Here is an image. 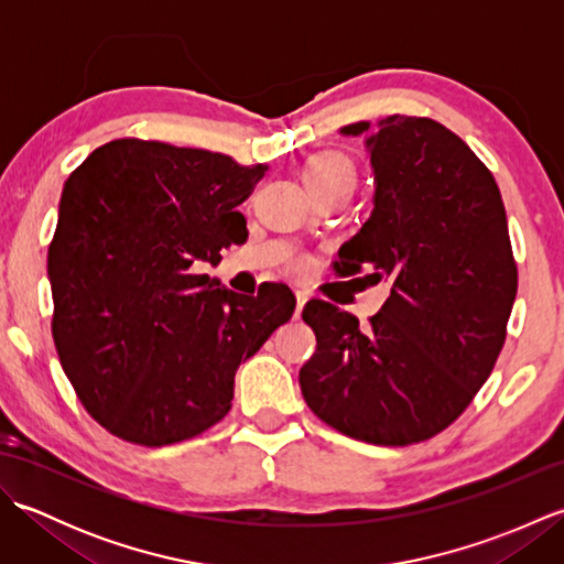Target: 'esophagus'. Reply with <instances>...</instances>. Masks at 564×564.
<instances>
[{"instance_id": "esophagus-1", "label": "esophagus", "mask_w": 564, "mask_h": 564, "mask_svg": "<svg viewBox=\"0 0 564 564\" xmlns=\"http://www.w3.org/2000/svg\"><path fill=\"white\" fill-rule=\"evenodd\" d=\"M295 297H297V305H295V317H301V313H303V307H305V303H307V291H295Z\"/></svg>"}]
</instances>
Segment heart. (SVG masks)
Returning <instances> with one entry per match:
<instances>
[{
  "mask_svg": "<svg viewBox=\"0 0 564 564\" xmlns=\"http://www.w3.org/2000/svg\"><path fill=\"white\" fill-rule=\"evenodd\" d=\"M310 191H319L325 186H356V166L341 152H322L305 164L303 170ZM305 257H295L291 261L293 269L305 267Z\"/></svg>",
  "mask_w": 564,
  "mask_h": 564,
  "instance_id": "obj_1",
  "label": "heart"
}]
</instances>
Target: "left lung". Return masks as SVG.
<instances>
[{
  "label": "left lung",
  "instance_id": "1",
  "mask_svg": "<svg viewBox=\"0 0 564 564\" xmlns=\"http://www.w3.org/2000/svg\"><path fill=\"white\" fill-rule=\"evenodd\" d=\"M368 123H351L361 135ZM376 208L334 261L388 281L368 329L313 297L317 349L301 368L310 410L341 434L410 446L458 419L492 373L519 289L507 210L485 162L424 116H390L368 138Z\"/></svg>",
  "mask_w": 564,
  "mask_h": 564
}]
</instances>
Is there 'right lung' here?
<instances>
[{
	"mask_svg": "<svg viewBox=\"0 0 564 564\" xmlns=\"http://www.w3.org/2000/svg\"><path fill=\"white\" fill-rule=\"evenodd\" d=\"M267 172L210 150L121 138L67 176L47 247L53 339L109 434L160 448L230 412L235 373L293 317L285 283L210 289L196 261L247 232L237 210Z\"/></svg>",
	"mask_w": 564,
	"mask_h": 564,
	"instance_id": "right-lung-1",
	"label": "right lung"
}]
</instances>
